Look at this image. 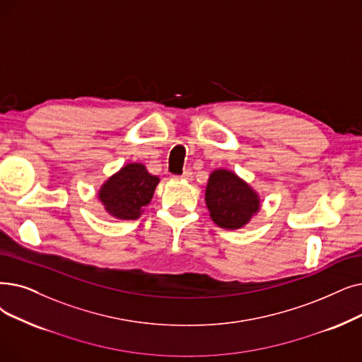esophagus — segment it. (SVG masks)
Returning <instances> with one entry per match:
<instances>
[{
  "label": "esophagus",
  "mask_w": 362,
  "mask_h": 362,
  "mask_svg": "<svg viewBox=\"0 0 362 362\" xmlns=\"http://www.w3.org/2000/svg\"><path fill=\"white\" fill-rule=\"evenodd\" d=\"M176 180H191L192 179V171L186 170L182 176H175Z\"/></svg>",
  "instance_id": "1"
}]
</instances>
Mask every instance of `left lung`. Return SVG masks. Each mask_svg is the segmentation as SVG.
I'll return each instance as SVG.
<instances>
[{
    "label": "left lung",
    "mask_w": 362,
    "mask_h": 362,
    "mask_svg": "<svg viewBox=\"0 0 362 362\" xmlns=\"http://www.w3.org/2000/svg\"><path fill=\"white\" fill-rule=\"evenodd\" d=\"M206 206L213 222L223 229H241L260 210V197L237 173L211 171L206 186Z\"/></svg>",
    "instance_id": "left-lung-1"
}]
</instances>
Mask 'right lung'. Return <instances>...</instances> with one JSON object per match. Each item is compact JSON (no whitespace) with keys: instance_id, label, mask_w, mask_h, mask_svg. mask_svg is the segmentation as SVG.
<instances>
[{"instance_id":"1","label":"right lung","mask_w":362,"mask_h":362,"mask_svg":"<svg viewBox=\"0 0 362 362\" xmlns=\"http://www.w3.org/2000/svg\"><path fill=\"white\" fill-rule=\"evenodd\" d=\"M160 183L140 163H130L109 177L99 189V201L109 216L119 220H136L151 202Z\"/></svg>"}]
</instances>
